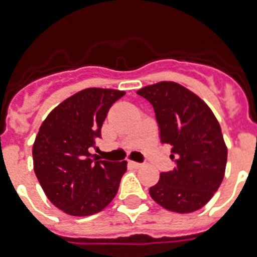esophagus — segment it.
Returning a JSON list of instances; mask_svg holds the SVG:
<instances>
[{"instance_id": "esophagus-1", "label": "esophagus", "mask_w": 257, "mask_h": 257, "mask_svg": "<svg viewBox=\"0 0 257 257\" xmlns=\"http://www.w3.org/2000/svg\"><path fill=\"white\" fill-rule=\"evenodd\" d=\"M131 165H132V167H135V168H141V167H143V164H141V163H136V161H131Z\"/></svg>"}]
</instances>
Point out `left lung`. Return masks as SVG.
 I'll return each mask as SVG.
<instances>
[{
  "instance_id": "8db88e82",
  "label": "left lung",
  "mask_w": 257,
  "mask_h": 257,
  "mask_svg": "<svg viewBox=\"0 0 257 257\" xmlns=\"http://www.w3.org/2000/svg\"><path fill=\"white\" fill-rule=\"evenodd\" d=\"M137 94L152 104L161 143L171 145V159L176 163L173 171L161 172L149 195L177 213L203 208L219 189L227 165L219 121L199 96L177 82H157Z\"/></svg>"
}]
</instances>
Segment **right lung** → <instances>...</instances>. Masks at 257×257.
Returning <instances> with one entry per match:
<instances>
[{
	"label": "right lung",
	"instance_id": "add662e5",
	"mask_svg": "<svg viewBox=\"0 0 257 257\" xmlns=\"http://www.w3.org/2000/svg\"><path fill=\"white\" fill-rule=\"evenodd\" d=\"M125 92L88 88L48 114L33 144L34 173L52 203L68 215L102 211L118 191L126 161L92 159L109 109Z\"/></svg>",
	"mask_w": 257,
	"mask_h": 257
}]
</instances>
